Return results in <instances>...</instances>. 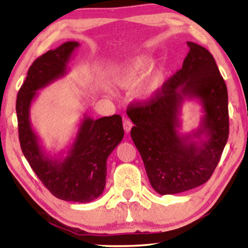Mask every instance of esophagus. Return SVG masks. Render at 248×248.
<instances>
[{
    "instance_id": "34e87169",
    "label": "esophagus",
    "mask_w": 248,
    "mask_h": 248,
    "mask_svg": "<svg viewBox=\"0 0 248 248\" xmlns=\"http://www.w3.org/2000/svg\"><path fill=\"white\" fill-rule=\"evenodd\" d=\"M132 125H133V124H132L131 120L124 119V128L125 130V132L129 133L130 130H131V128H132Z\"/></svg>"
}]
</instances>
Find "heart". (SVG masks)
<instances>
[{
  "instance_id": "obj_1",
  "label": "heart",
  "mask_w": 248,
  "mask_h": 248,
  "mask_svg": "<svg viewBox=\"0 0 248 248\" xmlns=\"http://www.w3.org/2000/svg\"><path fill=\"white\" fill-rule=\"evenodd\" d=\"M150 66L148 58H139L133 61L127 68L119 71L115 77V82L120 87H130L139 79ZM162 82L161 73L155 72L143 82L138 89V95L142 99H150L156 93L159 84Z\"/></svg>"
}]
</instances>
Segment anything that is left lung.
<instances>
[{
    "label": "left lung",
    "mask_w": 248,
    "mask_h": 248,
    "mask_svg": "<svg viewBox=\"0 0 248 248\" xmlns=\"http://www.w3.org/2000/svg\"><path fill=\"white\" fill-rule=\"evenodd\" d=\"M187 45L183 68L152 98L127 109L134 124L133 143L159 195L179 194L208 182L229 138L228 90L215 58L199 45ZM186 98L199 99L205 115L196 132L180 135L179 115Z\"/></svg>",
    "instance_id": "1"
}]
</instances>
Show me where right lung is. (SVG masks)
<instances>
[{
	"mask_svg": "<svg viewBox=\"0 0 248 248\" xmlns=\"http://www.w3.org/2000/svg\"><path fill=\"white\" fill-rule=\"evenodd\" d=\"M78 41H66L37 58L28 70L16 99L18 137L23 154L45 187L57 198L86 203L103 194L106 185L107 158L124 138L119 115L94 120L87 115L65 157L46 154L29 118L37 91L68 72V63Z\"/></svg>",
	"mask_w": 248,
	"mask_h": 248,
	"instance_id": "obj_1",
	"label": "right lung"
}]
</instances>
